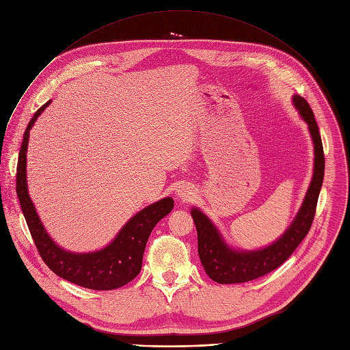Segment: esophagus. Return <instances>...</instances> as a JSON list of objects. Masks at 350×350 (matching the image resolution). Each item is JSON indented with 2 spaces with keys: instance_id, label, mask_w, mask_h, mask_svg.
<instances>
[{
  "instance_id": "obj_1",
  "label": "esophagus",
  "mask_w": 350,
  "mask_h": 350,
  "mask_svg": "<svg viewBox=\"0 0 350 350\" xmlns=\"http://www.w3.org/2000/svg\"><path fill=\"white\" fill-rule=\"evenodd\" d=\"M178 192V196L179 198H182V199H186L187 198V195H189V193H187V189H186V187H179V189L176 191Z\"/></svg>"
}]
</instances>
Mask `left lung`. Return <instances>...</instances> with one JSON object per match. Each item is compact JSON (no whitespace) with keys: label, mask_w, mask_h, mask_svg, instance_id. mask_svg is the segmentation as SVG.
I'll return each mask as SVG.
<instances>
[{"label":"left lung","mask_w":350,"mask_h":350,"mask_svg":"<svg viewBox=\"0 0 350 350\" xmlns=\"http://www.w3.org/2000/svg\"><path fill=\"white\" fill-rule=\"evenodd\" d=\"M293 103L303 120L308 124L314 142V175L304 202L284 234L273 244L256 251H235L230 248L206 214L196 207L192 208L191 214L198 230L199 258L206 273L214 282L221 284L244 283L275 271L288 259L311 228L322 180H324L325 157L319 129L308 102L303 96L294 95Z\"/></svg>","instance_id":"left-lung-1"}]
</instances>
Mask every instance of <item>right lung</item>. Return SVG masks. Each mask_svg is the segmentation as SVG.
<instances>
[{"instance_id": "right-lung-1", "label": "right lung", "mask_w": 350, "mask_h": 350, "mask_svg": "<svg viewBox=\"0 0 350 350\" xmlns=\"http://www.w3.org/2000/svg\"><path fill=\"white\" fill-rule=\"evenodd\" d=\"M49 103L50 100L39 107L31 119L23 133V142L19 150L16 195L23 217L43 262L57 276L92 290L122 287L140 273L148 237L155 224L174 208V200L172 198H165L144 207L123 226L112 243L100 251L75 254L60 248L44 230L29 198L28 183H26V150H28L29 130Z\"/></svg>"}]
</instances>
